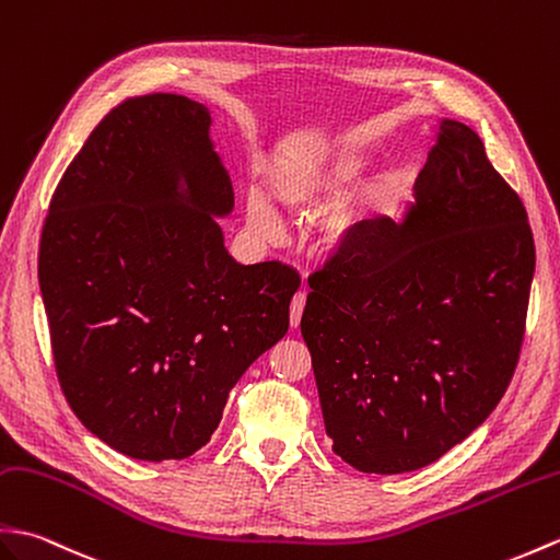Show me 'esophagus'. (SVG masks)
<instances>
[{"mask_svg": "<svg viewBox=\"0 0 560 560\" xmlns=\"http://www.w3.org/2000/svg\"><path fill=\"white\" fill-rule=\"evenodd\" d=\"M305 310V291H298L291 301V327H298Z\"/></svg>", "mask_w": 560, "mask_h": 560, "instance_id": "esophagus-1", "label": "esophagus"}]
</instances>
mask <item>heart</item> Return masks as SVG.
<instances>
[{"instance_id":"b5f03b06","label":"heart","mask_w":560,"mask_h":560,"mask_svg":"<svg viewBox=\"0 0 560 560\" xmlns=\"http://www.w3.org/2000/svg\"><path fill=\"white\" fill-rule=\"evenodd\" d=\"M353 172L355 162L348 154H319V158L281 166L271 176V188H275L277 198L285 207L305 212L329 200L336 190H341ZM245 221L262 238H277L281 233V221L275 207L259 192H250L245 198ZM362 224H365V207L358 200H350L334 207L327 221H324V229H327L331 243H346L358 236Z\"/></svg>"}]
</instances>
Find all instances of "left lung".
<instances>
[{
  "label": "left lung",
  "mask_w": 560,
  "mask_h": 560,
  "mask_svg": "<svg viewBox=\"0 0 560 560\" xmlns=\"http://www.w3.org/2000/svg\"><path fill=\"white\" fill-rule=\"evenodd\" d=\"M406 217H376L310 277L303 339L334 453L360 472L439 460L511 384L535 238L470 126L441 119Z\"/></svg>",
  "instance_id": "1"
}]
</instances>
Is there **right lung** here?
<instances>
[{
    "mask_svg": "<svg viewBox=\"0 0 560 560\" xmlns=\"http://www.w3.org/2000/svg\"><path fill=\"white\" fill-rule=\"evenodd\" d=\"M212 116L184 95L124 100L51 195L40 277L55 368L75 418L136 460L202 448L229 392L289 331L301 277L241 265Z\"/></svg>",
    "mask_w": 560,
    "mask_h": 560,
    "instance_id": "add662e5",
    "label": "right lung"
}]
</instances>
